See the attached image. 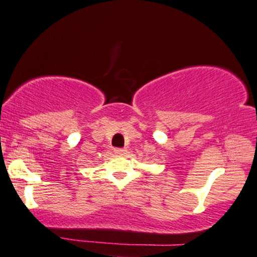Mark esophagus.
<instances>
[{"label":"esophagus","instance_id":"obj_1","mask_svg":"<svg viewBox=\"0 0 257 257\" xmlns=\"http://www.w3.org/2000/svg\"><path fill=\"white\" fill-rule=\"evenodd\" d=\"M126 150L125 149H122V148H115L114 149V153L117 154V155H123V154H125Z\"/></svg>","mask_w":257,"mask_h":257}]
</instances>
